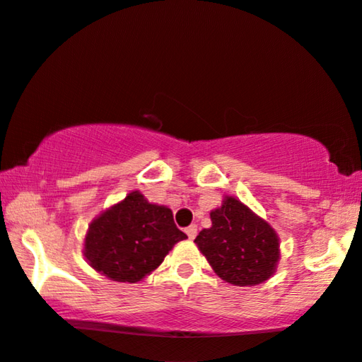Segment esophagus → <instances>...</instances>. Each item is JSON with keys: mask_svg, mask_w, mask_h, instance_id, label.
<instances>
[{"mask_svg": "<svg viewBox=\"0 0 362 362\" xmlns=\"http://www.w3.org/2000/svg\"><path fill=\"white\" fill-rule=\"evenodd\" d=\"M185 233H187V237H189L190 240H194L197 237V226L195 225H190L189 228H185Z\"/></svg>", "mask_w": 362, "mask_h": 362, "instance_id": "1", "label": "esophagus"}]
</instances>
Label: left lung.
I'll list each match as a JSON object with an SVG mask.
<instances>
[{"label":"left lung","instance_id":"8db88e82","mask_svg":"<svg viewBox=\"0 0 362 362\" xmlns=\"http://www.w3.org/2000/svg\"><path fill=\"white\" fill-rule=\"evenodd\" d=\"M211 226L195 243L214 272L235 286H257L276 273L281 257L279 237L272 225L231 195L210 211Z\"/></svg>","mask_w":362,"mask_h":362}]
</instances>
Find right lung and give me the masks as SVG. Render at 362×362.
<instances>
[{"mask_svg": "<svg viewBox=\"0 0 362 362\" xmlns=\"http://www.w3.org/2000/svg\"><path fill=\"white\" fill-rule=\"evenodd\" d=\"M185 238L168 206L151 204L142 192L132 190L90 221L83 255L90 268L112 281L137 283Z\"/></svg>", "mask_w": 362, "mask_h": 362, "instance_id": "add662e5", "label": "right lung"}]
</instances>
